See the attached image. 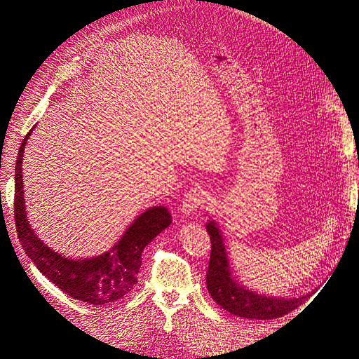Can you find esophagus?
<instances>
[{"label":"esophagus","instance_id":"esophagus-1","mask_svg":"<svg viewBox=\"0 0 359 359\" xmlns=\"http://www.w3.org/2000/svg\"><path fill=\"white\" fill-rule=\"evenodd\" d=\"M203 199H205V193L199 187L191 189L190 191H187L186 196H184V199H182L181 206H180L181 215L186 217V219H187V217L193 215L194 211H196L198 208H201V206H202Z\"/></svg>","mask_w":359,"mask_h":359}]
</instances>
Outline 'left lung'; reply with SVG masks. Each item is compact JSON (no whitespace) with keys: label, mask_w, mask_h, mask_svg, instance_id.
Returning <instances> with one entry per match:
<instances>
[{"label":"left lung","mask_w":359,"mask_h":359,"mask_svg":"<svg viewBox=\"0 0 359 359\" xmlns=\"http://www.w3.org/2000/svg\"><path fill=\"white\" fill-rule=\"evenodd\" d=\"M206 232L212 244L208 273H206V287L211 298L233 316L271 320L290 313L310 298V292L298 298H281L247 289L232 273L224 238L215 220H208Z\"/></svg>","instance_id":"1"}]
</instances>
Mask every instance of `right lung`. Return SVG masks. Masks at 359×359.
I'll return each mask as SVG.
<instances>
[{
  "label": "right lung",
  "instance_id": "add662e5",
  "mask_svg": "<svg viewBox=\"0 0 359 359\" xmlns=\"http://www.w3.org/2000/svg\"><path fill=\"white\" fill-rule=\"evenodd\" d=\"M31 133L32 130L20 144L15 168V222L19 241L31 262L64 293L90 306H111L137 283L144 248L172 223L170 212L166 206H149L99 256L72 259L55 252L36 235L27 215L22 161Z\"/></svg>",
  "mask_w": 359,
  "mask_h": 359
}]
</instances>
